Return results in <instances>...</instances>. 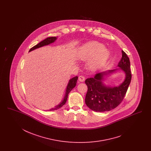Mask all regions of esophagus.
Listing matches in <instances>:
<instances>
[{"instance_id":"34e87169","label":"esophagus","mask_w":151,"mask_h":151,"mask_svg":"<svg viewBox=\"0 0 151 151\" xmlns=\"http://www.w3.org/2000/svg\"><path fill=\"white\" fill-rule=\"evenodd\" d=\"M85 78L84 76H82V75L78 76V80H79L80 82H83V81H85Z\"/></svg>"}]
</instances>
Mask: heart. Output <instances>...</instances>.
Masks as SVG:
<instances>
[{"label":"heart","instance_id":"obj_1","mask_svg":"<svg viewBox=\"0 0 151 151\" xmlns=\"http://www.w3.org/2000/svg\"><path fill=\"white\" fill-rule=\"evenodd\" d=\"M110 52L103 44L96 41L88 42L81 46L78 54V59L87 61V67L91 71L101 68L106 63Z\"/></svg>","mask_w":151,"mask_h":151}]
</instances>
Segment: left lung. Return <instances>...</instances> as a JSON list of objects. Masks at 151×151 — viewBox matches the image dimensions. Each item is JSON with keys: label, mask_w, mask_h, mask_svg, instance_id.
<instances>
[{"label": "left lung", "mask_w": 151, "mask_h": 151, "mask_svg": "<svg viewBox=\"0 0 151 151\" xmlns=\"http://www.w3.org/2000/svg\"><path fill=\"white\" fill-rule=\"evenodd\" d=\"M122 54L118 66L125 73L126 78L119 87H106L103 83V78L119 69L96 73L93 78H88L85 80L88 88L85 103L91 110L96 112L109 111L117 107L124 100L131 81L132 74L129 58L123 50Z\"/></svg>", "instance_id": "obj_1"}]
</instances>
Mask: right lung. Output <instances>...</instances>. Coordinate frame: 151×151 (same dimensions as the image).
Wrapping results in <instances>:
<instances>
[{"instance_id":"right-lung-1","label":"right lung","mask_w":151,"mask_h":151,"mask_svg":"<svg viewBox=\"0 0 151 151\" xmlns=\"http://www.w3.org/2000/svg\"><path fill=\"white\" fill-rule=\"evenodd\" d=\"M57 37H47L45 39H44V40L41 41L40 42H39V44H37L36 45L33 46L32 47L29 52L31 51L34 50L36 49L37 48H39L40 47H42L43 46L47 45L49 44H50L51 43H52L54 42V41L56 40ZM78 76H75L74 78H72L71 79H70L69 80V83L67 85V87H66V92H65V95L64 96V99L62 101V102L59 104L58 105L55 106L54 108H52L50 110H49V111H54V110H58L60 108H61L62 106L65 104L67 99H68V95H69L70 92L71 91L73 88L75 87V86L76 85V82H77V80H78Z\"/></svg>"}]
</instances>
